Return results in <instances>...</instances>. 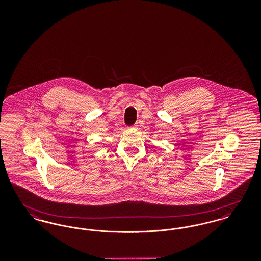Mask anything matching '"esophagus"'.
<instances>
[{"mask_svg": "<svg viewBox=\"0 0 261 261\" xmlns=\"http://www.w3.org/2000/svg\"><path fill=\"white\" fill-rule=\"evenodd\" d=\"M137 126H138V125L135 124L134 125V126H133V127H134V128H136Z\"/></svg>", "mask_w": 261, "mask_h": 261, "instance_id": "1", "label": "esophagus"}]
</instances>
